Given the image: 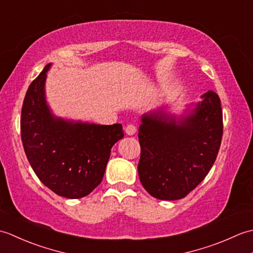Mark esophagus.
<instances>
[{
    "instance_id": "obj_1",
    "label": "esophagus",
    "mask_w": 253,
    "mask_h": 253,
    "mask_svg": "<svg viewBox=\"0 0 253 253\" xmlns=\"http://www.w3.org/2000/svg\"><path fill=\"white\" fill-rule=\"evenodd\" d=\"M136 131H137V128H136L135 125H132V124H129V125H127V126L125 127V132L127 133L128 136L135 135Z\"/></svg>"
}]
</instances>
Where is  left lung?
Segmentation results:
<instances>
[{
    "label": "left lung",
    "mask_w": 253,
    "mask_h": 253,
    "mask_svg": "<svg viewBox=\"0 0 253 253\" xmlns=\"http://www.w3.org/2000/svg\"><path fill=\"white\" fill-rule=\"evenodd\" d=\"M181 115L163 105L141 116L138 174L141 184L160 200H178L204 179L215 162L223 135L221 100L203 93Z\"/></svg>",
    "instance_id": "left-lung-1"
}]
</instances>
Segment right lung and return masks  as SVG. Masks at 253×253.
Instances as JSON below:
<instances>
[{
	"mask_svg": "<svg viewBox=\"0 0 253 253\" xmlns=\"http://www.w3.org/2000/svg\"><path fill=\"white\" fill-rule=\"evenodd\" d=\"M49 63L29 85L21 109V140L42 184L68 199L88 196L99 186L111 149L124 137L122 124L98 125L53 114L45 96Z\"/></svg>",
	"mask_w": 253,
	"mask_h": 253,
	"instance_id": "1",
	"label": "right lung"
}]
</instances>
